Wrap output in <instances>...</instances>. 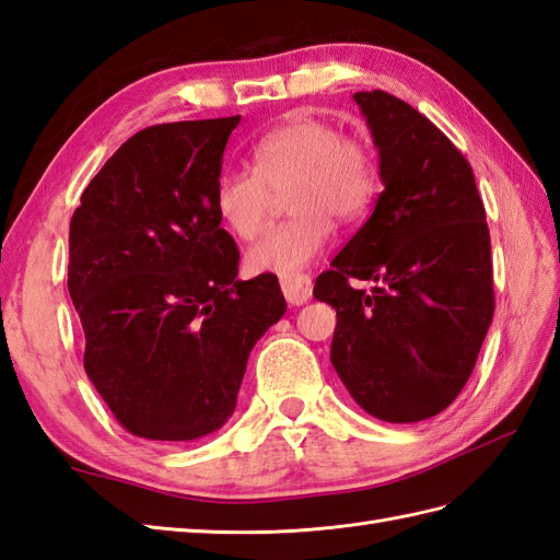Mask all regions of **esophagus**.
Listing matches in <instances>:
<instances>
[{
	"instance_id": "esophagus-1",
	"label": "esophagus",
	"mask_w": 560,
	"mask_h": 560,
	"mask_svg": "<svg viewBox=\"0 0 560 560\" xmlns=\"http://www.w3.org/2000/svg\"><path fill=\"white\" fill-rule=\"evenodd\" d=\"M281 291L289 305H305L312 298V279L307 275H293L281 279Z\"/></svg>"
}]
</instances>
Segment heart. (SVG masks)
Returning a JSON list of instances; mask_svg holds the SVG:
<instances>
[{"label":"heart","mask_w":560,"mask_h":560,"mask_svg":"<svg viewBox=\"0 0 560 560\" xmlns=\"http://www.w3.org/2000/svg\"><path fill=\"white\" fill-rule=\"evenodd\" d=\"M253 170H224L214 182V210L232 234L250 241L262 232L271 191L285 189L283 224L246 253L253 275L293 277L326 250L334 220L354 222L378 189L376 153L331 120L295 113L250 147Z\"/></svg>","instance_id":"b5f03b06"}]
</instances>
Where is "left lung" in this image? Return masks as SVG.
<instances>
[{
    "label": "left lung",
    "instance_id": "1",
    "mask_svg": "<svg viewBox=\"0 0 560 560\" xmlns=\"http://www.w3.org/2000/svg\"><path fill=\"white\" fill-rule=\"evenodd\" d=\"M378 149L383 191L317 277L336 310L331 364L352 399L388 423H417L464 390L492 324L490 229L466 158L417 108L357 92ZM371 280V292L351 285Z\"/></svg>",
    "mask_w": 560,
    "mask_h": 560
}]
</instances>
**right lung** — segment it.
<instances>
[{"label": "right lung", "mask_w": 560, "mask_h": 560, "mask_svg": "<svg viewBox=\"0 0 560 560\" xmlns=\"http://www.w3.org/2000/svg\"><path fill=\"white\" fill-rule=\"evenodd\" d=\"M241 116L127 139L70 220L68 293L84 371L137 438L189 442L226 423L248 354L285 312L275 275L236 279L214 182Z\"/></svg>", "instance_id": "1"}]
</instances>
